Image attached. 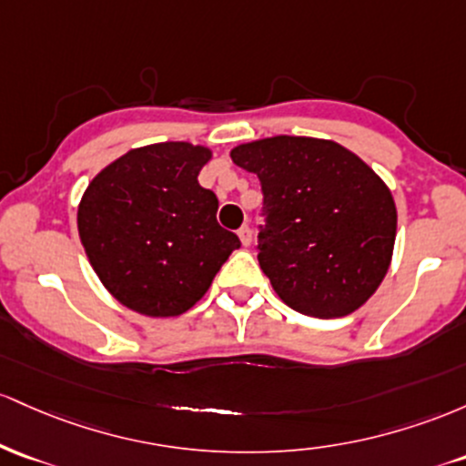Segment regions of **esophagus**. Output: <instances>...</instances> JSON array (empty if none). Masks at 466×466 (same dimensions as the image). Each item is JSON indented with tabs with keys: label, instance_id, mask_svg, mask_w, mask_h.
Masks as SVG:
<instances>
[{
	"label": "esophagus",
	"instance_id": "1",
	"mask_svg": "<svg viewBox=\"0 0 466 466\" xmlns=\"http://www.w3.org/2000/svg\"><path fill=\"white\" fill-rule=\"evenodd\" d=\"M238 235H239V242H242V247H250V244H253V231H250L248 227L239 228Z\"/></svg>",
	"mask_w": 466,
	"mask_h": 466
}]
</instances>
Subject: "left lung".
<instances>
[{
	"label": "left lung",
	"mask_w": 466,
	"mask_h": 466,
	"mask_svg": "<svg viewBox=\"0 0 466 466\" xmlns=\"http://www.w3.org/2000/svg\"><path fill=\"white\" fill-rule=\"evenodd\" d=\"M231 158L261 182L268 218L258 259L277 297L317 319L359 310L394 253L396 205L383 177L343 145L310 136L250 140Z\"/></svg>",
	"instance_id": "1"
}]
</instances>
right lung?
I'll return each instance as SVG.
<instances>
[{"label": "right lung", "mask_w": 466, "mask_h": 466, "mask_svg": "<svg viewBox=\"0 0 466 466\" xmlns=\"http://www.w3.org/2000/svg\"><path fill=\"white\" fill-rule=\"evenodd\" d=\"M185 140L129 149L98 171L78 202V238L94 273L138 315L177 317L211 289L239 238L218 224L216 193L198 174L211 160Z\"/></svg>", "instance_id": "obj_1"}]
</instances>
